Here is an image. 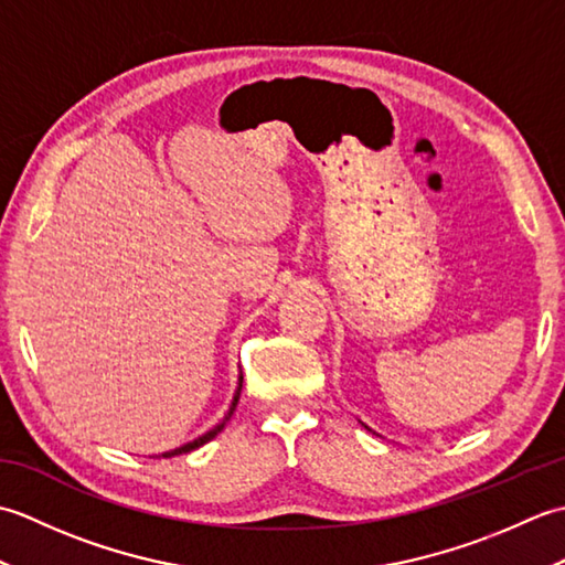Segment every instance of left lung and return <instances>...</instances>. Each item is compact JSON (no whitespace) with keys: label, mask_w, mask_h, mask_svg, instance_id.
<instances>
[{"label":"left lung","mask_w":565,"mask_h":565,"mask_svg":"<svg viewBox=\"0 0 565 565\" xmlns=\"http://www.w3.org/2000/svg\"><path fill=\"white\" fill-rule=\"evenodd\" d=\"M364 427H366V425H364ZM366 429H369V427H366Z\"/></svg>","instance_id":"8db88e82"}]
</instances>
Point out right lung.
I'll return each instance as SVG.
<instances>
[{"label":"right lung","mask_w":565,"mask_h":565,"mask_svg":"<svg viewBox=\"0 0 565 565\" xmlns=\"http://www.w3.org/2000/svg\"><path fill=\"white\" fill-rule=\"evenodd\" d=\"M239 391H243V374H239V383H237V391H235V395H233V403H231V411H227V415L223 417V423H218L215 425L213 429H209L206 435H201V437H196L194 441H186V444H182V447H177V449H172V451H164L162 456L164 459H170V456H179V454H189V451H194V449H199V447H203V444L206 441H211L215 435H218V431L225 427V423L227 419H231V415L235 413V405H237V401H239Z\"/></svg>","instance_id":"obj_1"}]
</instances>
